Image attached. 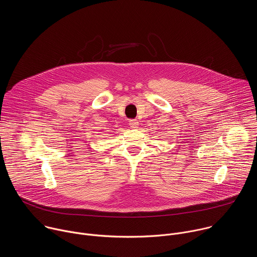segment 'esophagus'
Segmentation results:
<instances>
[{"mask_svg":"<svg viewBox=\"0 0 257 257\" xmlns=\"http://www.w3.org/2000/svg\"><path fill=\"white\" fill-rule=\"evenodd\" d=\"M138 125H139V122H138L136 119H132V120L129 121V126H130V128H132V129L138 128Z\"/></svg>","mask_w":257,"mask_h":257,"instance_id":"34e87169","label":"esophagus"}]
</instances>
